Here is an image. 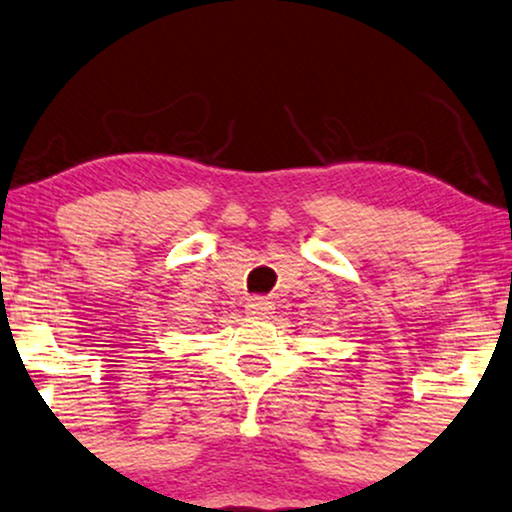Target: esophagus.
Returning a JSON list of instances; mask_svg holds the SVG:
<instances>
[{
    "label": "esophagus",
    "instance_id": "1",
    "mask_svg": "<svg viewBox=\"0 0 512 512\" xmlns=\"http://www.w3.org/2000/svg\"><path fill=\"white\" fill-rule=\"evenodd\" d=\"M271 311H274V304L264 297H250L248 304H245V313H250L255 318H267Z\"/></svg>",
    "mask_w": 512,
    "mask_h": 512
}]
</instances>
